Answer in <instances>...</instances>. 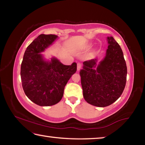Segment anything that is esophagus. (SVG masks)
Instances as JSON below:
<instances>
[{"instance_id": "esophagus-1", "label": "esophagus", "mask_w": 145, "mask_h": 145, "mask_svg": "<svg viewBox=\"0 0 145 145\" xmlns=\"http://www.w3.org/2000/svg\"><path fill=\"white\" fill-rule=\"evenodd\" d=\"M82 67V64L80 63H77V70L79 71L80 70V68Z\"/></svg>"}]
</instances>
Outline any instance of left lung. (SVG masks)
<instances>
[{
  "instance_id": "obj_1",
  "label": "left lung",
  "mask_w": 145,
  "mask_h": 145,
  "mask_svg": "<svg viewBox=\"0 0 145 145\" xmlns=\"http://www.w3.org/2000/svg\"><path fill=\"white\" fill-rule=\"evenodd\" d=\"M108 48L104 59L83 63L80 71L86 101L100 107L108 106L121 96L127 81V68L122 50L113 37H107Z\"/></svg>"
}]
</instances>
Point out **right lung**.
<instances>
[{"instance_id":"1","label":"right lung","mask_w":145,"mask_h":145,"mask_svg":"<svg viewBox=\"0 0 145 145\" xmlns=\"http://www.w3.org/2000/svg\"><path fill=\"white\" fill-rule=\"evenodd\" d=\"M54 34H40L27 47L21 64L23 89L32 102L40 106L55 105L63 98L66 84L77 71V63L65 65L55 57L44 59L41 52L56 39Z\"/></svg>"}]
</instances>
